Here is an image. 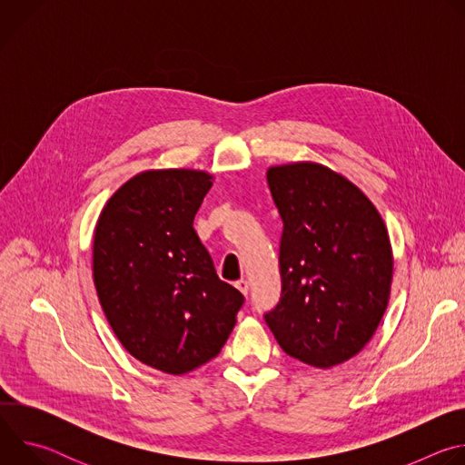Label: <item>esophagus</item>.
I'll use <instances>...</instances> for the list:
<instances>
[{
    "mask_svg": "<svg viewBox=\"0 0 465 465\" xmlns=\"http://www.w3.org/2000/svg\"><path fill=\"white\" fill-rule=\"evenodd\" d=\"M235 287L242 292V294H248V282L244 280V278H241V280H237L235 282Z\"/></svg>",
    "mask_w": 465,
    "mask_h": 465,
    "instance_id": "esophagus-1",
    "label": "esophagus"
}]
</instances>
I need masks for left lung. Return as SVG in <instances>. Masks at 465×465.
I'll return each instance as SVG.
<instances>
[{
    "mask_svg": "<svg viewBox=\"0 0 465 465\" xmlns=\"http://www.w3.org/2000/svg\"><path fill=\"white\" fill-rule=\"evenodd\" d=\"M267 182L283 233L282 296L264 322L287 355L341 364L368 344L388 305L386 226L357 185L323 165L271 167Z\"/></svg>",
    "mask_w": 465,
    "mask_h": 465,
    "instance_id": "8db88e82",
    "label": "left lung"
}]
</instances>
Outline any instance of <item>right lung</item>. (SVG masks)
Masks as SVG:
<instances>
[{
    "label": "right lung",
    "instance_id": "1",
    "mask_svg": "<svg viewBox=\"0 0 465 465\" xmlns=\"http://www.w3.org/2000/svg\"><path fill=\"white\" fill-rule=\"evenodd\" d=\"M212 174L147 171L106 203L94 237V283L123 348L180 375L226 344L244 296L219 280L193 221Z\"/></svg>",
    "mask_w": 465,
    "mask_h": 465
}]
</instances>
